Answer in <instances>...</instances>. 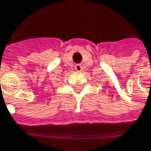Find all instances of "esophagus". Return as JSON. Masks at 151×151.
Instances as JSON below:
<instances>
[{"label": "esophagus", "mask_w": 151, "mask_h": 151, "mask_svg": "<svg viewBox=\"0 0 151 151\" xmlns=\"http://www.w3.org/2000/svg\"><path fill=\"white\" fill-rule=\"evenodd\" d=\"M75 69L77 71H82V69H83V67H82V65H75Z\"/></svg>", "instance_id": "34e87169"}]
</instances>
